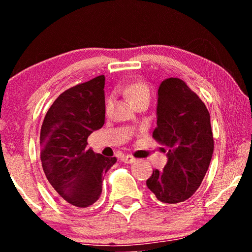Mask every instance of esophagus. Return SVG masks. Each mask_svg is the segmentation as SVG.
Instances as JSON below:
<instances>
[{"label": "esophagus", "instance_id": "1", "mask_svg": "<svg viewBox=\"0 0 252 252\" xmlns=\"http://www.w3.org/2000/svg\"><path fill=\"white\" fill-rule=\"evenodd\" d=\"M121 161L125 162V163H133V162L135 161V159L132 156L126 155V156H122Z\"/></svg>", "mask_w": 252, "mask_h": 252}]
</instances>
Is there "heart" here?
I'll list each match as a JSON object with an SVG mask.
<instances>
[{
  "label": "heart",
  "instance_id": "b5f03b06",
  "mask_svg": "<svg viewBox=\"0 0 252 252\" xmlns=\"http://www.w3.org/2000/svg\"><path fill=\"white\" fill-rule=\"evenodd\" d=\"M125 93L127 99L134 106L141 103H148L150 101L151 92L148 85L144 82H134L127 85L125 89ZM112 106V99L106 101V111H109Z\"/></svg>",
  "mask_w": 252,
  "mask_h": 252
}]
</instances>
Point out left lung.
<instances>
[{"label": "left lung", "instance_id": "left-lung-1", "mask_svg": "<svg viewBox=\"0 0 252 252\" xmlns=\"http://www.w3.org/2000/svg\"><path fill=\"white\" fill-rule=\"evenodd\" d=\"M152 135L165 146L168 161L163 170H153L147 187L161 203L186 201L208 171L213 136L208 109L182 80L169 78L161 82Z\"/></svg>", "mask_w": 252, "mask_h": 252}]
</instances>
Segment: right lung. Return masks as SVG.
<instances>
[{"label": "right lung", "instance_id": "obj_1", "mask_svg": "<svg viewBox=\"0 0 252 252\" xmlns=\"http://www.w3.org/2000/svg\"><path fill=\"white\" fill-rule=\"evenodd\" d=\"M104 75L60 94L41 126V162L46 179L62 202L87 208L97 201L104 174L117 162L87 148L105 118Z\"/></svg>", "mask_w": 252, "mask_h": 252}]
</instances>
